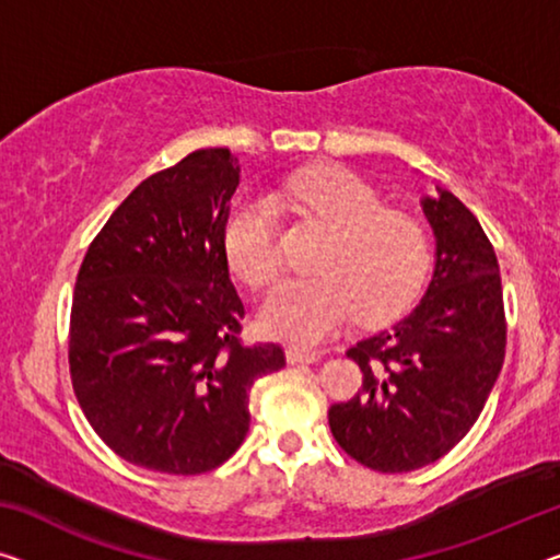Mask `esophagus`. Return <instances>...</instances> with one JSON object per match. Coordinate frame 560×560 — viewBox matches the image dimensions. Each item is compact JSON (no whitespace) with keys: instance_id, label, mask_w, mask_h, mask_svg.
<instances>
[{"instance_id":"34e87169","label":"esophagus","mask_w":560,"mask_h":560,"mask_svg":"<svg viewBox=\"0 0 560 560\" xmlns=\"http://www.w3.org/2000/svg\"><path fill=\"white\" fill-rule=\"evenodd\" d=\"M319 360H322V357L316 352H304V349H296V347L287 349V362L289 364H314Z\"/></svg>"}]
</instances>
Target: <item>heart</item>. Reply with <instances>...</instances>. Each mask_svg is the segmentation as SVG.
Instances as JSON below:
<instances>
[{"label":"heart","instance_id":"heart-1","mask_svg":"<svg viewBox=\"0 0 560 560\" xmlns=\"http://www.w3.org/2000/svg\"><path fill=\"white\" fill-rule=\"evenodd\" d=\"M277 203L316 215L331 241L316 258L314 279H291L273 291L261 312L271 337L299 347L322 345L357 314L364 327L405 312L428 279L432 248L420 221L387 211L377 190L360 175L316 165L289 175ZM223 246L231 269L254 291L279 279L283 258L273 206L244 196L233 203Z\"/></svg>","mask_w":560,"mask_h":560}]
</instances>
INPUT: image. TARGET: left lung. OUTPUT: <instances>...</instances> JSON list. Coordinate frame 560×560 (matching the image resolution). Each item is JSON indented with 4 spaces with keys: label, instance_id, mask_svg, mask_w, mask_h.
<instances>
[{
    "label": "left lung",
    "instance_id": "8db88e82",
    "mask_svg": "<svg viewBox=\"0 0 560 560\" xmlns=\"http://www.w3.org/2000/svg\"><path fill=\"white\" fill-rule=\"evenodd\" d=\"M435 233V271L422 302L347 357L362 389L331 405L334 440L380 472H410L447 455L478 420L505 360L500 266L460 198H422Z\"/></svg>",
    "mask_w": 560,
    "mask_h": 560
}]
</instances>
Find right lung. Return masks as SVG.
Returning a JSON list of instances; mask_svg holds the SVG:
<instances>
[{"label":"right lung","mask_w":560,"mask_h":560,"mask_svg":"<svg viewBox=\"0 0 560 560\" xmlns=\"http://www.w3.org/2000/svg\"><path fill=\"white\" fill-rule=\"evenodd\" d=\"M229 148L196 150L115 208L82 258L70 377L93 430L122 460L200 475L248 432V389L287 364L238 339L244 304L223 229L238 186Z\"/></svg>","instance_id":"add662e5"}]
</instances>
